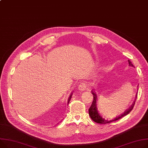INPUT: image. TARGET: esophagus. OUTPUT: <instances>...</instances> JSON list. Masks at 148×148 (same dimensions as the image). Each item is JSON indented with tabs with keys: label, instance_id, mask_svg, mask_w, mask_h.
<instances>
[{
	"label": "esophagus",
	"instance_id": "esophagus-1",
	"mask_svg": "<svg viewBox=\"0 0 148 148\" xmlns=\"http://www.w3.org/2000/svg\"><path fill=\"white\" fill-rule=\"evenodd\" d=\"M78 89L80 91H84L87 89V84L85 83H82L79 85H78Z\"/></svg>",
	"mask_w": 148,
	"mask_h": 148
}]
</instances>
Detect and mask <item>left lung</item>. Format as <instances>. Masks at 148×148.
<instances>
[{
    "label": "left lung",
    "mask_w": 148,
    "mask_h": 148,
    "mask_svg": "<svg viewBox=\"0 0 148 148\" xmlns=\"http://www.w3.org/2000/svg\"><path fill=\"white\" fill-rule=\"evenodd\" d=\"M128 62H129V66H133V65L132 64V62L130 60H128ZM91 92L93 95V102L92 103L91 106L90 107L89 109H88V114H89L90 118L93 121H95L97 123H99V124H105L110 123L111 122L119 120V119H121V118H123V116L127 115V114H129L130 112V111L133 110V108L135 102H136V98L135 101H134L132 106L129 108V109H127V110H126L123 114H122L121 115L118 116L111 120H108V119H104V118H103L100 115L99 112H98L97 108V103H96V102L97 101V96L96 95V93L95 91L92 90ZM136 97H137V95H136Z\"/></svg>",
    "instance_id": "8db88e82"
}]
</instances>
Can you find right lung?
I'll return each mask as SVG.
<instances>
[{"instance_id":"1","label":"right lung","mask_w":148,"mask_h":148,"mask_svg":"<svg viewBox=\"0 0 148 148\" xmlns=\"http://www.w3.org/2000/svg\"><path fill=\"white\" fill-rule=\"evenodd\" d=\"M71 97H72V93L70 95V97H69V98H68V103H69V102L70 101V100H71Z\"/></svg>"}]
</instances>
